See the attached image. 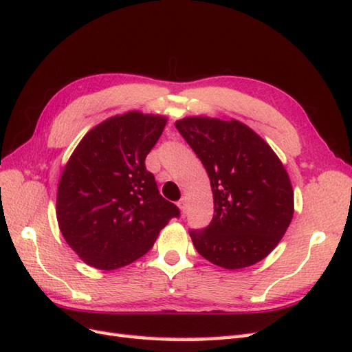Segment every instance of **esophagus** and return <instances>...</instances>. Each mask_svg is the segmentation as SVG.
<instances>
[{
	"label": "esophagus",
	"instance_id": "esophagus-1",
	"mask_svg": "<svg viewBox=\"0 0 352 352\" xmlns=\"http://www.w3.org/2000/svg\"><path fill=\"white\" fill-rule=\"evenodd\" d=\"M178 208L182 210V212H183V214L186 212V210H187V197H186V196H183L182 199L178 201Z\"/></svg>",
	"mask_w": 352,
	"mask_h": 352
}]
</instances>
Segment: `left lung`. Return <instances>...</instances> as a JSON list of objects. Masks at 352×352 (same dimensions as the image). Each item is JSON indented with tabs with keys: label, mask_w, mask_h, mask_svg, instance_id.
Wrapping results in <instances>:
<instances>
[{
	"label": "left lung",
	"mask_w": 352,
	"mask_h": 352,
	"mask_svg": "<svg viewBox=\"0 0 352 352\" xmlns=\"http://www.w3.org/2000/svg\"><path fill=\"white\" fill-rule=\"evenodd\" d=\"M175 128L208 173L214 217L192 230L204 258L224 269L263 260L281 241L294 212V193L283 162L247 124L193 116Z\"/></svg>",
	"instance_id": "1"
}]
</instances>
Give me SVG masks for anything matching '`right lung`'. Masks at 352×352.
Here are the masks:
<instances>
[{
  "mask_svg": "<svg viewBox=\"0 0 352 352\" xmlns=\"http://www.w3.org/2000/svg\"><path fill=\"white\" fill-rule=\"evenodd\" d=\"M166 122L141 111L113 116L90 129L68 159L56 217L62 236L86 265L114 270L135 262L179 215L146 169Z\"/></svg>",
  "mask_w": 352,
  "mask_h": 352,
  "instance_id": "right-lung-1",
  "label": "right lung"
}]
</instances>
